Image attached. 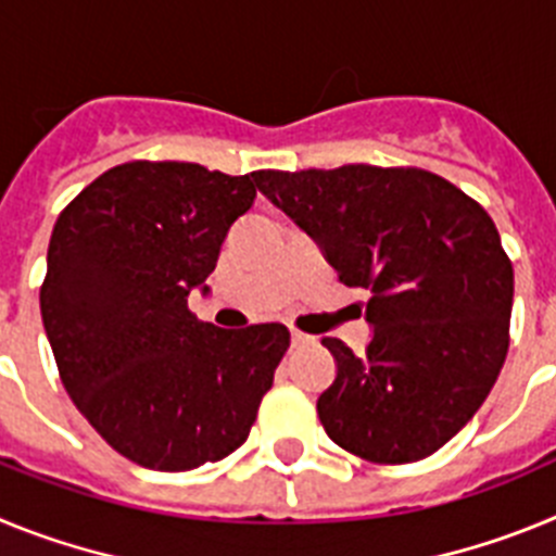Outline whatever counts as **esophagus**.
<instances>
[{"instance_id": "1", "label": "esophagus", "mask_w": 556, "mask_h": 556, "mask_svg": "<svg viewBox=\"0 0 556 556\" xmlns=\"http://www.w3.org/2000/svg\"><path fill=\"white\" fill-rule=\"evenodd\" d=\"M306 345H314V337H308V333H301V331H292V348H306Z\"/></svg>"}]
</instances>
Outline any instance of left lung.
I'll list each match as a JSON object with an SVG mask.
<instances>
[{
    "label": "left lung",
    "mask_w": 556,
    "mask_h": 556,
    "mask_svg": "<svg viewBox=\"0 0 556 556\" xmlns=\"http://www.w3.org/2000/svg\"><path fill=\"white\" fill-rule=\"evenodd\" d=\"M253 180L339 281L370 292L362 356L323 339L337 362L317 397L326 434L381 465L443 448L484 404L509 348L513 264L488 211L415 166L262 169Z\"/></svg>",
    "instance_id": "obj_1"
}]
</instances>
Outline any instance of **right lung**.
Instances as JSON below:
<instances>
[{
  "mask_svg": "<svg viewBox=\"0 0 556 556\" xmlns=\"http://www.w3.org/2000/svg\"><path fill=\"white\" fill-rule=\"evenodd\" d=\"M253 175L130 161L86 186L52 230L41 317L61 381L141 468L180 473L233 454L289 348L281 323L230 331L189 312L253 208Z\"/></svg>",
  "mask_w": 556,
  "mask_h": 556,
  "instance_id": "right-lung-1",
  "label": "right lung"
}]
</instances>
